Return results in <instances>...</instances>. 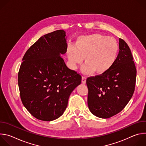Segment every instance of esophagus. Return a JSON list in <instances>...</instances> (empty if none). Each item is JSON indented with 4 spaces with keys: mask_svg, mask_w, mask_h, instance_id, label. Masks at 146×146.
<instances>
[{
    "mask_svg": "<svg viewBox=\"0 0 146 146\" xmlns=\"http://www.w3.org/2000/svg\"><path fill=\"white\" fill-rule=\"evenodd\" d=\"M86 79H87V78L86 77H84V76L82 77L81 82H82V84H86Z\"/></svg>",
    "mask_w": 146,
    "mask_h": 146,
    "instance_id": "obj_1",
    "label": "esophagus"
}]
</instances>
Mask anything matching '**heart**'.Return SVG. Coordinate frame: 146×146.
Masks as SVG:
<instances>
[{
    "label": "heart",
    "instance_id": "obj_1",
    "mask_svg": "<svg viewBox=\"0 0 146 146\" xmlns=\"http://www.w3.org/2000/svg\"><path fill=\"white\" fill-rule=\"evenodd\" d=\"M118 50V44L114 38L94 34L78 37L74 46L68 47L67 55L72 69H76L85 57L87 63L83 71L103 74L115 64Z\"/></svg>",
    "mask_w": 146,
    "mask_h": 146
}]
</instances>
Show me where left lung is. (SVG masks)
Returning <instances> with one entry per match:
<instances>
[{"label":"left lung","instance_id":"left-lung-1","mask_svg":"<svg viewBox=\"0 0 146 146\" xmlns=\"http://www.w3.org/2000/svg\"><path fill=\"white\" fill-rule=\"evenodd\" d=\"M119 49L115 64L108 72L86 80L88 108L99 118H109L121 111L135 91L136 69L133 56L121 38Z\"/></svg>","mask_w":146,"mask_h":146}]
</instances>
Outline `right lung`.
Here are the masks:
<instances>
[{"label": "right lung", "mask_w": 146, "mask_h": 146, "mask_svg": "<svg viewBox=\"0 0 146 146\" xmlns=\"http://www.w3.org/2000/svg\"><path fill=\"white\" fill-rule=\"evenodd\" d=\"M67 37L58 30L40 37L26 52L18 82L27 110L38 119L51 121L64 114L81 76L69 69L61 55L67 51Z\"/></svg>", "instance_id": "1"}]
</instances>
